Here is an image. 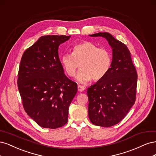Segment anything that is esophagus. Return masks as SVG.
<instances>
[{
    "instance_id": "1",
    "label": "esophagus",
    "mask_w": 156,
    "mask_h": 156,
    "mask_svg": "<svg viewBox=\"0 0 156 156\" xmlns=\"http://www.w3.org/2000/svg\"><path fill=\"white\" fill-rule=\"evenodd\" d=\"M78 91H80V92H82V91H83L85 89V88L83 86H82V85H78Z\"/></svg>"
}]
</instances>
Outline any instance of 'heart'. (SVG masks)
<instances>
[{
  "label": "heart",
  "mask_w": 156,
  "mask_h": 156,
  "mask_svg": "<svg viewBox=\"0 0 156 156\" xmlns=\"http://www.w3.org/2000/svg\"><path fill=\"white\" fill-rule=\"evenodd\" d=\"M112 62V54L108 50L98 48L97 45L88 41L74 45L71 55L65 54L61 59L62 66L69 77L76 75L80 65L81 70L76 79L82 83L92 78L95 82L102 79L109 72Z\"/></svg>",
  "instance_id": "heart-1"
}]
</instances>
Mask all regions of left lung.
Here are the masks:
<instances>
[{"mask_svg":"<svg viewBox=\"0 0 156 156\" xmlns=\"http://www.w3.org/2000/svg\"><path fill=\"white\" fill-rule=\"evenodd\" d=\"M89 36L105 38L112 48L109 72L87 91L90 121L98 126L110 127L121 121L135 104L137 73L125 44L107 32Z\"/></svg>","mask_w":156,"mask_h":156,"instance_id":"1","label":"left lung"}]
</instances>
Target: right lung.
Segmentation results:
<instances>
[{
	"instance_id": "1",
	"label": "right lung",
	"mask_w": 156,
	"mask_h": 156,
	"mask_svg": "<svg viewBox=\"0 0 156 156\" xmlns=\"http://www.w3.org/2000/svg\"><path fill=\"white\" fill-rule=\"evenodd\" d=\"M70 36H44L23 54L17 86L25 112L43 128L56 129L68 121L69 108L78 91L58 56Z\"/></svg>"
}]
</instances>
